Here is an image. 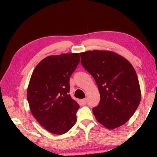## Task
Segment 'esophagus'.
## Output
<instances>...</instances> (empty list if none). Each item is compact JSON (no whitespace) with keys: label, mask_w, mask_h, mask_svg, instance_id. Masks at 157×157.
<instances>
[{"label":"esophagus","mask_w":157,"mask_h":157,"mask_svg":"<svg viewBox=\"0 0 157 157\" xmlns=\"http://www.w3.org/2000/svg\"><path fill=\"white\" fill-rule=\"evenodd\" d=\"M81 102L82 105H86V99L85 98V99H82L81 100Z\"/></svg>","instance_id":"34e87169"}]
</instances>
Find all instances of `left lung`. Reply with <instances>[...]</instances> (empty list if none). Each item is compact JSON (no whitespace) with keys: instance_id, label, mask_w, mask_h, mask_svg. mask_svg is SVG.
Here are the masks:
<instances>
[{"instance_id":"left-lung-1","label":"left lung","mask_w":157,"mask_h":157,"mask_svg":"<svg viewBox=\"0 0 157 157\" xmlns=\"http://www.w3.org/2000/svg\"><path fill=\"white\" fill-rule=\"evenodd\" d=\"M83 67L98 85L100 100L93 108L96 120L108 129L123 125L136 111L140 89L136 71L126 59L111 51L79 53Z\"/></svg>"}]
</instances>
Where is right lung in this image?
I'll return each mask as SVG.
<instances>
[{"label":"right lung","mask_w":157,"mask_h":157,"mask_svg":"<svg viewBox=\"0 0 157 157\" xmlns=\"http://www.w3.org/2000/svg\"><path fill=\"white\" fill-rule=\"evenodd\" d=\"M79 62V53L52 55L41 61L32 74L27 92L30 111L52 134H64L76 123L79 106L69 94V80Z\"/></svg>","instance_id":"right-lung-1"}]
</instances>
